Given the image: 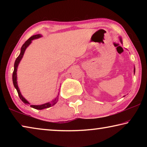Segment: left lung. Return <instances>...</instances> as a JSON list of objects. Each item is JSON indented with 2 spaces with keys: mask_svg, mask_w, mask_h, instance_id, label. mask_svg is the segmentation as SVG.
Here are the masks:
<instances>
[{
  "mask_svg": "<svg viewBox=\"0 0 147 147\" xmlns=\"http://www.w3.org/2000/svg\"><path fill=\"white\" fill-rule=\"evenodd\" d=\"M119 38H120V41H121V43H123V42H122V39H121V37H119ZM135 67H134V74H135Z\"/></svg>",
  "mask_w": 147,
  "mask_h": 147,
  "instance_id": "obj_1",
  "label": "left lung"
}]
</instances>
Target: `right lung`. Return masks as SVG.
Segmentation results:
<instances>
[{
  "instance_id": "1",
  "label": "right lung",
  "mask_w": 147,
  "mask_h": 147,
  "mask_svg": "<svg viewBox=\"0 0 147 147\" xmlns=\"http://www.w3.org/2000/svg\"><path fill=\"white\" fill-rule=\"evenodd\" d=\"M41 36H42L40 34H36V35H34V36H32V37H30V38L28 40H27L25 43L23 45V46H22L21 49V53H20L19 56L17 57V59H16V61H15V63H14V70L13 72V75H12V80H13V86L15 87V88L17 89V93H18L20 99H21V100L23 101L25 104H30V103L23 97V96H22L21 92H20L18 85H17V67H18V65L20 63V61H21V59L23 58L26 49L30 45V44L32 43V41L34 40V39H38L39 38H41ZM58 96H57V97L54 99V100L51 102H47L45 104H41V105H30V106L32 107V108L36 109H43L50 108V107L54 106V104H55L57 102H58Z\"/></svg>"
}]
</instances>
